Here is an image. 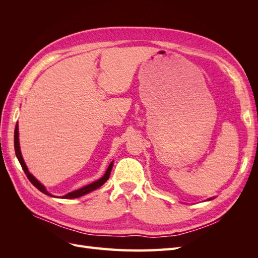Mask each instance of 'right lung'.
Listing matches in <instances>:
<instances>
[{
  "instance_id": "right-lung-1",
  "label": "right lung",
  "mask_w": 258,
  "mask_h": 258,
  "mask_svg": "<svg viewBox=\"0 0 258 258\" xmlns=\"http://www.w3.org/2000/svg\"><path fill=\"white\" fill-rule=\"evenodd\" d=\"M14 144H15V153H16L17 158H18V160H19V162H20V165H21V167H22V170L25 171V173H26V175L28 176L29 181H30L31 183H32V184H33V185L36 187V188H37L38 190H40V191L44 192L45 195H48V196L54 197V196H52L51 194H49L47 190H46V188L44 187V185H42V184H41L40 182H38L37 179H36L32 174H31V173L29 172V170H28V168H27V166H26L25 161H23L22 155H21V152H20L18 124H16V128H15ZM113 163H114L113 161L110 163V166H108V168H107V170H106L105 174H104L102 177H101V178H99L98 181L93 182V183H91V184H89V185H86V186L82 187V188L77 189V190H74V191H72V192H69V194L64 195V196H62V197H60V198H63V199H74V198H79V197H81V196H84V195H86V194H88V192H90V191H92V190H95V189L99 188V187L102 186V185L107 181L108 177H110L111 171H112V168H113Z\"/></svg>"
}]
</instances>
